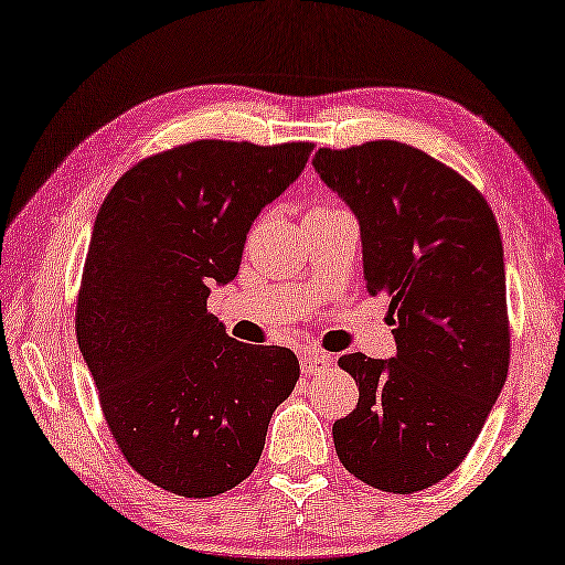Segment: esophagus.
<instances>
[{
    "instance_id": "obj_1",
    "label": "esophagus",
    "mask_w": 565,
    "mask_h": 565,
    "mask_svg": "<svg viewBox=\"0 0 565 565\" xmlns=\"http://www.w3.org/2000/svg\"><path fill=\"white\" fill-rule=\"evenodd\" d=\"M332 360L324 355V352L319 350H305L301 352V373L305 375H319V373H327V367H330Z\"/></svg>"
}]
</instances>
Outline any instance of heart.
<instances>
[{
	"instance_id": "b5f03b06",
	"label": "heart",
	"mask_w": 565,
	"mask_h": 565,
	"mask_svg": "<svg viewBox=\"0 0 565 565\" xmlns=\"http://www.w3.org/2000/svg\"><path fill=\"white\" fill-rule=\"evenodd\" d=\"M315 210H330V207H322V205H317V207H311L309 213H315Z\"/></svg>"
}]
</instances>
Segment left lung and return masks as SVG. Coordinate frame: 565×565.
Masks as SVG:
<instances>
[{
	"mask_svg": "<svg viewBox=\"0 0 565 565\" xmlns=\"http://www.w3.org/2000/svg\"><path fill=\"white\" fill-rule=\"evenodd\" d=\"M360 221L367 294L391 297L393 360H337L360 401L334 420L342 467L375 490L420 492L457 469L510 367L502 238L467 177L377 139L311 159Z\"/></svg>",
	"mask_w": 565,
	"mask_h": 565,
	"instance_id": "left-lung-1",
	"label": "left lung"
}]
</instances>
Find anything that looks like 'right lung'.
Masks as SVG:
<instances>
[{
	"mask_svg": "<svg viewBox=\"0 0 565 565\" xmlns=\"http://www.w3.org/2000/svg\"><path fill=\"white\" fill-rule=\"evenodd\" d=\"M311 149L188 141L124 172L96 215L75 334L124 459L180 498L241 484L299 381L291 350L233 340L207 297L235 279L256 215Z\"/></svg>",
	"mask_w": 565,
	"mask_h": 565,
	"instance_id": "1",
	"label": "right lung"
}]
</instances>
